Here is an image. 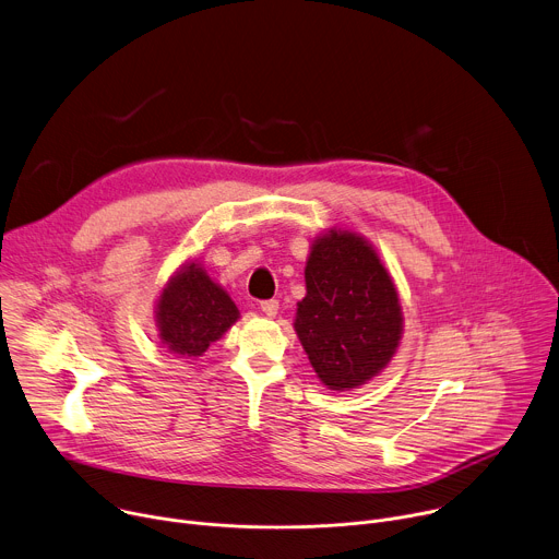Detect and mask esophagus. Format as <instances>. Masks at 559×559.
<instances>
[{
  "mask_svg": "<svg viewBox=\"0 0 559 559\" xmlns=\"http://www.w3.org/2000/svg\"><path fill=\"white\" fill-rule=\"evenodd\" d=\"M261 309H263L265 316L274 318V316L278 313V300H274V298H272V300H263V302H261Z\"/></svg>",
  "mask_w": 559,
  "mask_h": 559,
  "instance_id": "obj_1",
  "label": "esophagus"
}]
</instances>
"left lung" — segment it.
I'll return each mask as SVG.
<instances>
[{"mask_svg":"<svg viewBox=\"0 0 559 559\" xmlns=\"http://www.w3.org/2000/svg\"><path fill=\"white\" fill-rule=\"evenodd\" d=\"M305 285L294 330L316 376L334 391L378 376L401 345L403 307L373 246L336 227L316 236Z\"/></svg>","mask_w":559,"mask_h":559,"instance_id":"left-lung-1","label":"left lung"}]
</instances>
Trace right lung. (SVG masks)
I'll return each instance as SVG.
<instances>
[{
    "mask_svg": "<svg viewBox=\"0 0 559 559\" xmlns=\"http://www.w3.org/2000/svg\"><path fill=\"white\" fill-rule=\"evenodd\" d=\"M158 338L177 356L197 358L236 321L238 307L199 261L181 265L156 300Z\"/></svg>",
    "mask_w": 559,
    "mask_h": 559,
    "instance_id": "1",
    "label": "right lung"
}]
</instances>
